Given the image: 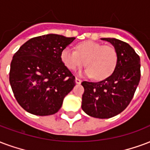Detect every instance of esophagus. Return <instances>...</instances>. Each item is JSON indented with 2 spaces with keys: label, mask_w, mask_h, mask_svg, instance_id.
I'll return each mask as SVG.
<instances>
[{
  "label": "esophagus",
  "mask_w": 150,
  "mask_h": 150,
  "mask_svg": "<svg viewBox=\"0 0 150 150\" xmlns=\"http://www.w3.org/2000/svg\"><path fill=\"white\" fill-rule=\"evenodd\" d=\"M75 83L77 84H80L81 83H82V79H80L79 78H75Z\"/></svg>",
  "instance_id": "1"
}]
</instances>
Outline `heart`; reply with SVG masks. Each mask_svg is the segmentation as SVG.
I'll return each mask as SVG.
<instances>
[{
  "label": "heart",
  "mask_w": 150,
  "mask_h": 150,
  "mask_svg": "<svg viewBox=\"0 0 150 150\" xmlns=\"http://www.w3.org/2000/svg\"><path fill=\"white\" fill-rule=\"evenodd\" d=\"M62 62L70 71H75L84 65L87 67L83 74L97 80L106 79L114 73L118 60L115 47L87 40L77 44L76 51L67 47L61 52Z\"/></svg>",
  "instance_id": "obj_1"
}]
</instances>
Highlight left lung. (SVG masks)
Returning <instances> with one entry per match:
<instances>
[{
	"mask_svg": "<svg viewBox=\"0 0 150 150\" xmlns=\"http://www.w3.org/2000/svg\"><path fill=\"white\" fill-rule=\"evenodd\" d=\"M115 47L118 55L116 69L98 83L83 81L82 109L97 118H110L122 112L134 97L141 78L140 57L130 45L115 38H102Z\"/></svg>",
	"mask_w": 150,
	"mask_h": 150,
	"instance_id": "1",
	"label": "left lung"
}]
</instances>
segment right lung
<instances>
[{
  "instance_id": "add662e5",
  "label": "right lung",
  "mask_w": 150,
  "mask_h": 150,
  "mask_svg": "<svg viewBox=\"0 0 150 150\" xmlns=\"http://www.w3.org/2000/svg\"><path fill=\"white\" fill-rule=\"evenodd\" d=\"M75 37L47 34L30 39L13 55L9 82L23 109L39 116L54 115L75 86V78L60 58Z\"/></svg>"
}]
</instances>
